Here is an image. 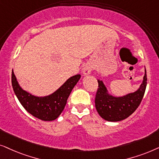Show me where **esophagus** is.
<instances>
[{
    "mask_svg": "<svg viewBox=\"0 0 159 159\" xmlns=\"http://www.w3.org/2000/svg\"><path fill=\"white\" fill-rule=\"evenodd\" d=\"M92 67L90 65H86L83 68V73L84 75H89V74L92 73Z\"/></svg>",
    "mask_w": 159,
    "mask_h": 159,
    "instance_id": "obj_1",
    "label": "esophagus"
}]
</instances>
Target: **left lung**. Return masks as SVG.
<instances>
[{
	"instance_id": "1",
	"label": "left lung",
	"mask_w": 159,
	"mask_h": 159,
	"mask_svg": "<svg viewBox=\"0 0 159 159\" xmlns=\"http://www.w3.org/2000/svg\"><path fill=\"white\" fill-rule=\"evenodd\" d=\"M138 90L121 97L110 95L102 81L98 80V89L95 97V107L99 115L108 121H119L132 115L141 103L147 86V75Z\"/></svg>"
}]
</instances>
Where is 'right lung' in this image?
<instances>
[{
	"instance_id": "add662e5",
	"label": "right lung",
	"mask_w": 159,
	"mask_h": 159,
	"mask_svg": "<svg viewBox=\"0 0 159 159\" xmlns=\"http://www.w3.org/2000/svg\"><path fill=\"white\" fill-rule=\"evenodd\" d=\"M80 78L79 74L72 76L53 94L41 97L23 90L16 81L14 71L11 73V84L16 97L28 113L42 120H53L62 113L72 90Z\"/></svg>"
}]
</instances>
